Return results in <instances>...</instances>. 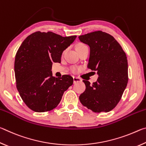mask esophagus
<instances>
[{
    "mask_svg": "<svg viewBox=\"0 0 146 146\" xmlns=\"http://www.w3.org/2000/svg\"><path fill=\"white\" fill-rule=\"evenodd\" d=\"M78 82H82V79L77 76H73V82L76 83Z\"/></svg>",
    "mask_w": 146,
    "mask_h": 146,
    "instance_id": "esophagus-1",
    "label": "esophagus"
}]
</instances>
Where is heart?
I'll return each mask as SVG.
<instances>
[{
  "instance_id": "b5f03b06",
  "label": "heart",
  "mask_w": 146,
  "mask_h": 146,
  "mask_svg": "<svg viewBox=\"0 0 146 146\" xmlns=\"http://www.w3.org/2000/svg\"><path fill=\"white\" fill-rule=\"evenodd\" d=\"M85 47H88L86 45L84 44H78L77 46L76 47V50H78V49H80L82 48H85ZM71 71L73 73H76V72H78L80 70V68H78V67H75V66H74V67L71 68Z\"/></svg>"
}]
</instances>
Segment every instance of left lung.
<instances>
[{"mask_svg": "<svg viewBox=\"0 0 146 146\" xmlns=\"http://www.w3.org/2000/svg\"><path fill=\"white\" fill-rule=\"evenodd\" d=\"M90 47L88 68L98 75L92 85L83 80L86 90L79 97L82 104L95 113L109 112L122 98L128 82V65L125 53L111 35L102 31L79 36Z\"/></svg>", "mask_w": 146, "mask_h": 146, "instance_id": "obj_1", "label": "left lung"}]
</instances>
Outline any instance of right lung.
Listing matches in <instances>:
<instances>
[{"label": "right lung", "instance_id": "add662e5", "mask_svg": "<svg viewBox=\"0 0 146 146\" xmlns=\"http://www.w3.org/2000/svg\"><path fill=\"white\" fill-rule=\"evenodd\" d=\"M76 37L36 31L27 36L19 47L14 66L16 86L24 102L33 111L53 110L64 91L73 84L71 75L55 78L51 70L53 62L60 63L63 51Z\"/></svg>", "mask_w": 146, "mask_h": 146}]
</instances>
